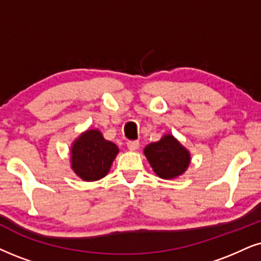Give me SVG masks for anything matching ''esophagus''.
<instances>
[{
    "label": "esophagus",
    "instance_id": "34e87169",
    "mask_svg": "<svg viewBox=\"0 0 261 261\" xmlns=\"http://www.w3.org/2000/svg\"><path fill=\"white\" fill-rule=\"evenodd\" d=\"M140 147V142L138 141H128L127 142V148L130 150H136Z\"/></svg>",
    "mask_w": 261,
    "mask_h": 261
}]
</instances>
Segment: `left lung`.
<instances>
[{"label": "left lung", "mask_w": 261, "mask_h": 261, "mask_svg": "<svg viewBox=\"0 0 261 261\" xmlns=\"http://www.w3.org/2000/svg\"><path fill=\"white\" fill-rule=\"evenodd\" d=\"M143 153L155 174L163 179L182 176L191 161L189 150L171 134L164 135L158 142L148 144Z\"/></svg>", "instance_id": "left-lung-1"}]
</instances>
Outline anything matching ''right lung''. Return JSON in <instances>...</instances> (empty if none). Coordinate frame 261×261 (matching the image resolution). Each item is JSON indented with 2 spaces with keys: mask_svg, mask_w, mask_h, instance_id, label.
Masks as SVG:
<instances>
[{
  "mask_svg": "<svg viewBox=\"0 0 261 261\" xmlns=\"http://www.w3.org/2000/svg\"><path fill=\"white\" fill-rule=\"evenodd\" d=\"M119 153V148L105 140L97 128H89L82 133L72 143L70 149L71 169L85 182L98 180L107 173Z\"/></svg>",
  "mask_w": 261,
  "mask_h": 261,
  "instance_id": "add662e5",
  "label": "right lung"
}]
</instances>
